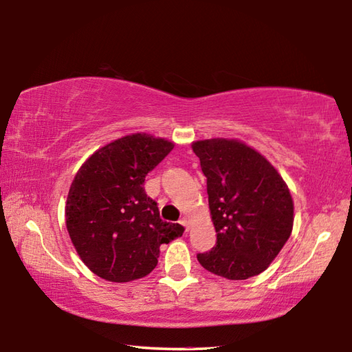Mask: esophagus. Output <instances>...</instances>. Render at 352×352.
Segmentation results:
<instances>
[{"label": "esophagus", "instance_id": "obj_1", "mask_svg": "<svg viewBox=\"0 0 352 352\" xmlns=\"http://www.w3.org/2000/svg\"><path fill=\"white\" fill-rule=\"evenodd\" d=\"M180 223L184 226V228L188 230V228H189V217H188V216H183L182 220H180Z\"/></svg>", "mask_w": 352, "mask_h": 352}]
</instances>
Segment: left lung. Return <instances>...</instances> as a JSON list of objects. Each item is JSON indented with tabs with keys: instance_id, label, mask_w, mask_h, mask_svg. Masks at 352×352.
I'll return each mask as SVG.
<instances>
[{
	"instance_id": "1",
	"label": "left lung",
	"mask_w": 352,
	"mask_h": 352,
	"mask_svg": "<svg viewBox=\"0 0 352 352\" xmlns=\"http://www.w3.org/2000/svg\"><path fill=\"white\" fill-rule=\"evenodd\" d=\"M206 177L217 242L199 253L204 269L226 279L264 272L281 252L294 226V201L278 170L237 140L192 142Z\"/></svg>"
}]
</instances>
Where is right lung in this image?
Wrapping results in <instances>:
<instances>
[{
	"label": "right lung",
	"instance_id": "1",
	"mask_svg": "<svg viewBox=\"0 0 352 352\" xmlns=\"http://www.w3.org/2000/svg\"><path fill=\"white\" fill-rule=\"evenodd\" d=\"M174 142L146 133L124 136L94 152L71 183L65 216L76 252L94 275L129 283L158 264L160 245L183 234L164 222L144 190L146 175Z\"/></svg>",
	"mask_w": 352,
	"mask_h": 352
}]
</instances>
